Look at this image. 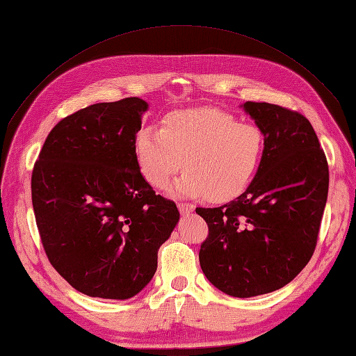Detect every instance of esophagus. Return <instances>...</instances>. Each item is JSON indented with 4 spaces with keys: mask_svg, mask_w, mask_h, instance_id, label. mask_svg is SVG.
<instances>
[{
    "mask_svg": "<svg viewBox=\"0 0 356 356\" xmlns=\"http://www.w3.org/2000/svg\"><path fill=\"white\" fill-rule=\"evenodd\" d=\"M178 210L183 216H188L190 213H193L195 210V205L193 204H184V202H179L178 204Z\"/></svg>",
    "mask_w": 356,
    "mask_h": 356,
    "instance_id": "obj_1",
    "label": "esophagus"
}]
</instances>
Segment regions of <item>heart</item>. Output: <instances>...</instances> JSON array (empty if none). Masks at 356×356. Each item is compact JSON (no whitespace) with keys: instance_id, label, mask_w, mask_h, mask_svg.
Instances as JSON below:
<instances>
[{"instance_id":"heart-1","label":"heart","mask_w":356,"mask_h":356,"mask_svg":"<svg viewBox=\"0 0 356 356\" xmlns=\"http://www.w3.org/2000/svg\"><path fill=\"white\" fill-rule=\"evenodd\" d=\"M266 151V134L255 124L238 122L213 107L181 108L168 113L161 128L140 129L134 152L142 175L155 188L175 184L181 196L220 202L240 195L254 178Z\"/></svg>"}]
</instances>
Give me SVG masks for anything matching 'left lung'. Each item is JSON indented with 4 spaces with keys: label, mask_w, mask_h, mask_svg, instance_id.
<instances>
[{
    "label": "left lung",
    "mask_w": 356,
    "mask_h": 356,
    "mask_svg": "<svg viewBox=\"0 0 356 356\" xmlns=\"http://www.w3.org/2000/svg\"><path fill=\"white\" fill-rule=\"evenodd\" d=\"M241 107L266 134L264 157L238 197L196 208L208 225L199 263L216 289L252 298L282 289L313 257L329 169L313 125L300 113L268 102Z\"/></svg>",
    "instance_id": "1"
}]
</instances>
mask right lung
<instances>
[{
  "label": "right lung",
  "mask_w": 356,
  "mask_h": 356,
  "mask_svg": "<svg viewBox=\"0 0 356 356\" xmlns=\"http://www.w3.org/2000/svg\"><path fill=\"white\" fill-rule=\"evenodd\" d=\"M148 102L125 98L78 110L51 129L31 175L45 254L75 290L129 299L149 284L179 220L155 195L134 152Z\"/></svg>",
  "instance_id": "right-lung-1"
}]
</instances>
